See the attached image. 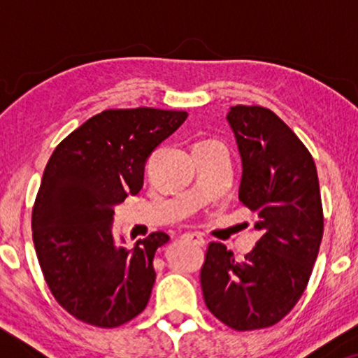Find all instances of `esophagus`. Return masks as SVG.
<instances>
[{
  "mask_svg": "<svg viewBox=\"0 0 358 358\" xmlns=\"http://www.w3.org/2000/svg\"><path fill=\"white\" fill-rule=\"evenodd\" d=\"M183 237H185V239H187V241H192L193 244L200 245V248H203V245H205L203 236H202V234H199V232H187Z\"/></svg>",
  "mask_w": 358,
  "mask_h": 358,
  "instance_id": "1",
  "label": "esophagus"
}]
</instances>
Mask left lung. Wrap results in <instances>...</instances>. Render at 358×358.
Masks as SVG:
<instances>
[{
    "instance_id": "1",
    "label": "left lung",
    "mask_w": 358,
    "mask_h": 358,
    "mask_svg": "<svg viewBox=\"0 0 358 358\" xmlns=\"http://www.w3.org/2000/svg\"><path fill=\"white\" fill-rule=\"evenodd\" d=\"M227 121L242 159L239 200L262 231L242 261L212 242L200 271L205 305L239 331L278 323L311 276L323 237L318 173L306 146L273 110L234 106Z\"/></svg>"
}]
</instances>
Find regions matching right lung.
<instances>
[{
    "mask_svg": "<svg viewBox=\"0 0 358 358\" xmlns=\"http://www.w3.org/2000/svg\"><path fill=\"white\" fill-rule=\"evenodd\" d=\"M187 116L153 108L102 110L48 159L31 213L34 244L53 298L80 322L119 327L150 301L155 252L170 237L153 232L122 248L114 208L139 193L146 159Z\"/></svg>",
    "mask_w": 358,
    "mask_h": 358,
    "instance_id": "add662e5",
    "label": "right lung"
}]
</instances>
